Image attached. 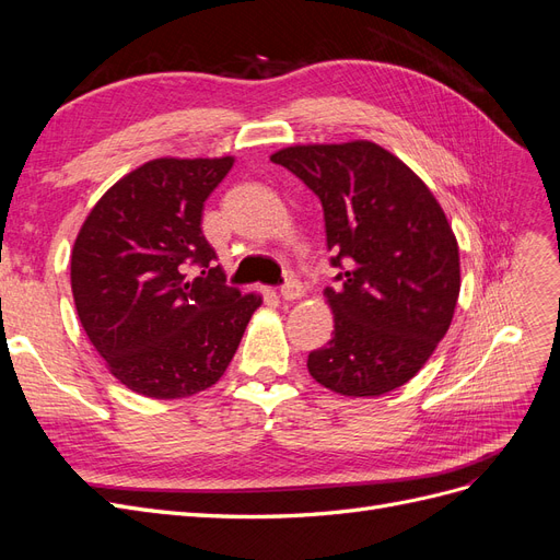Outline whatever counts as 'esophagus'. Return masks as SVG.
Here are the masks:
<instances>
[{
  "mask_svg": "<svg viewBox=\"0 0 560 560\" xmlns=\"http://www.w3.org/2000/svg\"><path fill=\"white\" fill-rule=\"evenodd\" d=\"M280 296H282L284 301H296V299H301V296H303V284H301L299 280L290 278V280H287V282L280 287Z\"/></svg>",
  "mask_w": 560,
  "mask_h": 560,
  "instance_id": "obj_1",
  "label": "esophagus"
}]
</instances>
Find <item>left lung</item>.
I'll list each match as a JSON object with an SVG mask.
<instances>
[{"label": "left lung", "mask_w": 560, "mask_h": 560, "mask_svg": "<svg viewBox=\"0 0 560 560\" xmlns=\"http://www.w3.org/2000/svg\"><path fill=\"white\" fill-rule=\"evenodd\" d=\"M270 161L319 198L338 290L327 287L334 336L308 354L311 376L346 397L409 383L451 327L460 254L422 179L383 147L296 144Z\"/></svg>", "instance_id": "obj_1"}]
</instances>
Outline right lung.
<instances>
[{
  "mask_svg": "<svg viewBox=\"0 0 560 560\" xmlns=\"http://www.w3.org/2000/svg\"><path fill=\"white\" fill-rule=\"evenodd\" d=\"M233 159H156L97 200L72 249L81 327L132 393L191 397L224 376L261 296L226 284L202 206Z\"/></svg>",
  "mask_w": 560,
  "mask_h": 560,
  "instance_id": "obj_1",
  "label": "right lung"
}]
</instances>
